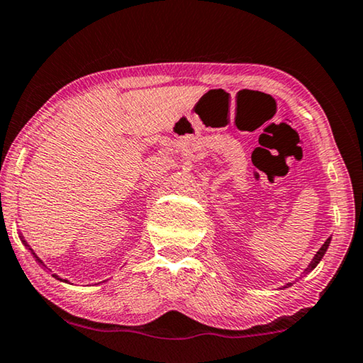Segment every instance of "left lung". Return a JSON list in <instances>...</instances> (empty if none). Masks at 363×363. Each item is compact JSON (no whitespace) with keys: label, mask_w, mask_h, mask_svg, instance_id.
I'll list each match as a JSON object with an SVG mask.
<instances>
[{"label":"left lung","mask_w":363,"mask_h":363,"mask_svg":"<svg viewBox=\"0 0 363 363\" xmlns=\"http://www.w3.org/2000/svg\"><path fill=\"white\" fill-rule=\"evenodd\" d=\"M330 242H331V238H328L326 239V242L323 244V245H321V249L318 250V252H316V255L313 257V260L312 262H310V264H308V268L306 269V273L307 272H312V269L316 267V264H318L320 263V260H321V258H323V255H325V252H326V249H328V245H330ZM292 283H289V284H286L284 287H289Z\"/></svg>","instance_id":"1"}]
</instances>
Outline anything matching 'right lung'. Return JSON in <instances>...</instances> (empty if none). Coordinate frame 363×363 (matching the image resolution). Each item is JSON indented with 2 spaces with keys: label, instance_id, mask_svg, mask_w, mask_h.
Here are the masks:
<instances>
[{
  "label": "right lung",
  "instance_id": "1",
  "mask_svg": "<svg viewBox=\"0 0 363 363\" xmlns=\"http://www.w3.org/2000/svg\"><path fill=\"white\" fill-rule=\"evenodd\" d=\"M22 242H24V245L27 247V249H28V250H30V254H32V255H33V258H35V260L38 262V264H42V267H45V263H43L42 260H40V258H38V257L35 255V252H33V250L30 249V245H28V244L26 242V240H24V239H22ZM45 268H47V267H45ZM55 278H57V276H56V274H55Z\"/></svg>",
  "mask_w": 363,
  "mask_h": 363
}]
</instances>
